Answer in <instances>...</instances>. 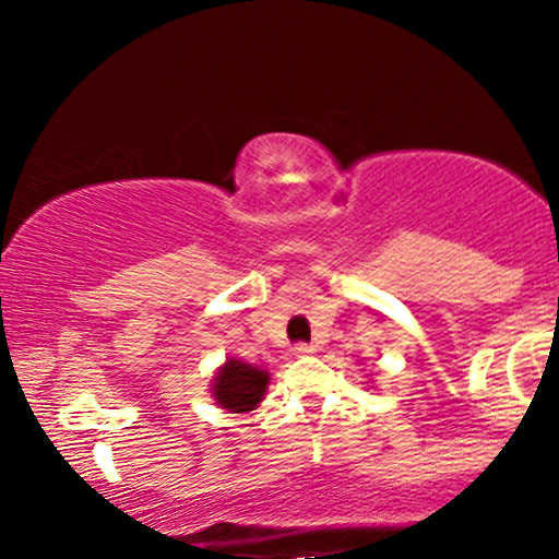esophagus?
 I'll use <instances>...</instances> for the list:
<instances>
[{"instance_id":"esophagus-1","label":"esophagus","mask_w":559,"mask_h":559,"mask_svg":"<svg viewBox=\"0 0 559 559\" xmlns=\"http://www.w3.org/2000/svg\"><path fill=\"white\" fill-rule=\"evenodd\" d=\"M316 354V348L310 346V343H297L295 346V356H312Z\"/></svg>"}]
</instances>
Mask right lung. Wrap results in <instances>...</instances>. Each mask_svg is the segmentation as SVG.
I'll return each instance as SVG.
<instances>
[{"label":"right lung","mask_w":559,"mask_h":559,"mask_svg":"<svg viewBox=\"0 0 559 559\" xmlns=\"http://www.w3.org/2000/svg\"><path fill=\"white\" fill-rule=\"evenodd\" d=\"M266 384H270V373L266 371L241 361H228L218 371L213 396L228 412H249L262 402Z\"/></svg>","instance_id":"right-lung-1"}]
</instances>
